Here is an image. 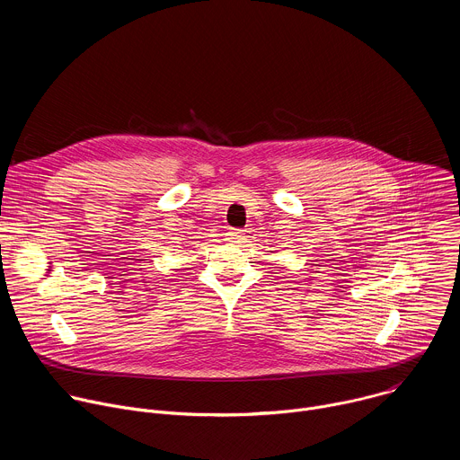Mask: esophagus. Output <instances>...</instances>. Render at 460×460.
Returning a JSON list of instances; mask_svg holds the SVG:
<instances>
[{"instance_id": "esophagus-1", "label": "esophagus", "mask_w": 460, "mask_h": 460, "mask_svg": "<svg viewBox=\"0 0 460 460\" xmlns=\"http://www.w3.org/2000/svg\"><path fill=\"white\" fill-rule=\"evenodd\" d=\"M242 238H243V231H242V229H229L227 240H229L231 243H236V242H240Z\"/></svg>"}]
</instances>
